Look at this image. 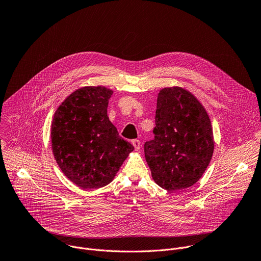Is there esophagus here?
I'll list each match as a JSON object with an SVG mask.
<instances>
[{"label": "esophagus", "mask_w": 261, "mask_h": 261, "mask_svg": "<svg viewBox=\"0 0 261 261\" xmlns=\"http://www.w3.org/2000/svg\"><path fill=\"white\" fill-rule=\"evenodd\" d=\"M131 142H132V144H133V146H134V148H135V151H139V150H140L141 142H140L138 139H133Z\"/></svg>", "instance_id": "esophagus-1"}]
</instances>
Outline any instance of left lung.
I'll return each mask as SVG.
<instances>
[{"label":"left lung","mask_w":261,"mask_h":261,"mask_svg":"<svg viewBox=\"0 0 261 261\" xmlns=\"http://www.w3.org/2000/svg\"><path fill=\"white\" fill-rule=\"evenodd\" d=\"M154 139L144 143V156L161 188L191 187L203 174L214 152L210 118L203 106L180 88L163 89L157 100Z\"/></svg>","instance_id":"8db88e82"}]
</instances>
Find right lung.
Here are the masks:
<instances>
[{"label":"right lung","instance_id":"right-lung-1","mask_svg":"<svg viewBox=\"0 0 261 261\" xmlns=\"http://www.w3.org/2000/svg\"><path fill=\"white\" fill-rule=\"evenodd\" d=\"M113 95L103 87L73 92L57 109L51 125V145L64 174L84 189L109 184L134 150L107 117Z\"/></svg>","mask_w":261,"mask_h":261}]
</instances>
